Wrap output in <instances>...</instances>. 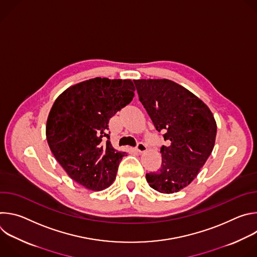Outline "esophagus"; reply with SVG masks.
<instances>
[{
    "mask_svg": "<svg viewBox=\"0 0 257 257\" xmlns=\"http://www.w3.org/2000/svg\"><path fill=\"white\" fill-rule=\"evenodd\" d=\"M146 150H148V148H146V145L143 143V142H138L137 145H136V151L139 153V154H142L144 152H146Z\"/></svg>",
    "mask_w": 257,
    "mask_h": 257,
    "instance_id": "1",
    "label": "esophagus"
}]
</instances>
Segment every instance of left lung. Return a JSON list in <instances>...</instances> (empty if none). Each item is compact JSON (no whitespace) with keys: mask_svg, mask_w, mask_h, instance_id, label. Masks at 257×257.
Returning a JSON list of instances; mask_svg holds the SVG:
<instances>
[{"mask_svg":"<svg viewBox=\"0 0 257 257\" xmlns=\"http://www.w3.org/2000/svg\"><path fill=\"white\" fill-rule=\"evenodd\" d=\"M133 81L156 129L163 131L164 139L170 143L161 148V168L146 174V181L161 193L178 192L196 178L213 150V115L201 99L174 81Z\"/></svg>","mask_w":257,"mask_h":257,"instance_id":"left-lung-1","label":"left lung"}]
</instances>
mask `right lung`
<instances>
[{"mask_svg": "<svg viewBox=\"0 0 257 257\" xmlns=\"http://www.w3.org/2000/svg\"><path fill=\"white\" fill-rule=\"evenodd\" d=\"M130 79L96 77L67 88L55 100L47 121L50 149L71 179L93 191L114 182L126 153L109 141L108 121L131 102Z\"/></svg>", "mask_w": 257, "mask_h": 257, "instance_id": "right-lung-1", "label": "right lung"}]
</instances>
